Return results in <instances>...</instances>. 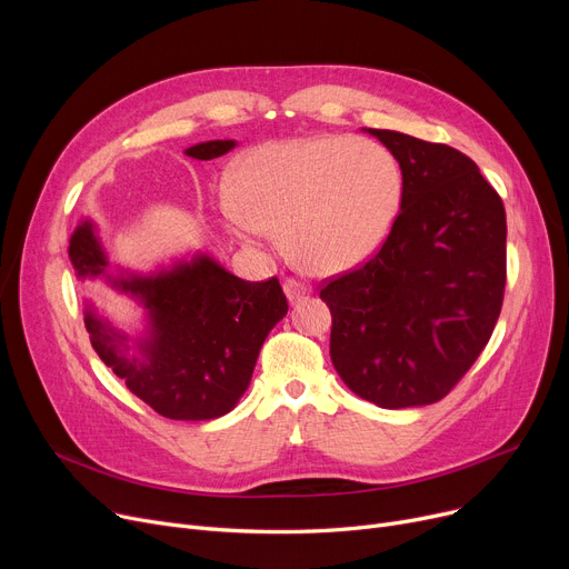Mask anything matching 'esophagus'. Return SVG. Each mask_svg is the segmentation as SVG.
Instances as JSON below:
<instances>
[{
    "mask_svg": "<svg viewBox=\"0 0 569 569\" xmlns=\"http://www.w3.org/2000/svg\"><path fill=\"white\" fill-rule=\"evenodd\" d=\"M283 292H286V297H288L290 301H295V299H299V297L309 295V292H311V288H309L307 283L297 281V279H286V283H283Z\"/></svg>",
    "mask_w": 569,
    "mask_h": 569,
    "instance_id": "1",
    "label": "esophagus"
}]
</instances>
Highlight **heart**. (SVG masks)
Wrapping results in <instances>:
<instances>
[{"label": "heart", "mask_w": 569, "mask_h": 569, "mask_svg": "<svg viewBox=\"0 0 569 569\" xmlns=\"http://www.w3.org/2000/svg\"><path fill=\"white\" fill-rule=\"evenodd\" d=\"M223 214L247 240L279 233L313 274H340L380 249L396 221L402 173L391 150L359 137L272 141L233 169Z\"/></svg>", "instance_id": "1"}]
</instances>
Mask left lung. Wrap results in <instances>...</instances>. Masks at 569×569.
I'll return each instance as SVG.
<instances>
[{
	"mask_svg": "<svg viewBox=\"0 0 569 569\" xmlns=\"http://www.w3.org/2000/svg\"><path fill=\"white\" fill-rule=\"evenodd\" d=\"M400 164V212L361 268L325 283L340 380L385 409L441 400L485 350L503 307L506 208L446 143L372 130Z\"/></svg>",
	"mask_w": 569,
	"mask_h": 569,
	"instance_id": "8db88e82",
	"label": "left lung"
}]
</instances>
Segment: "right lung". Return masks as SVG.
I'll use <instances>...</instances> for the list:
<instances>
[{"mask_svg":"<svg viewBox=\"0 0 569 569\" xmlns=\"http://www.w3.org/2000/svg\"><path fill=\"white\" fill-rule=\"evenodd\" d=\"M236 148L233 139L203 141L184 150L212 160ZM68 256L78 279H107L148 313V329L130 352V336L89 305L84 325L98 357L126 387L164 419L210 421L229 413L247 391L258 352L288 313L279 279L242 281L208 253L178 260L156 274L107 272L109 260L91 219L70 236Z\"/></svg>","mask_w":569,"mask_h":569,"instance_id":"obj_1","label":"right lung"}]
</instances>
